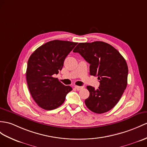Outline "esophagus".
<instances>
[{"label":"esophagus","mask_w":147,"mask_h":147,"mask_svg":"<svg viewBox=\"0 0 147 147\" xmlns=\"http://www.w3.org/2000/svg\"><path fill=\"white\" fill-rule=\"evenodd\" d=\"M75 88L76 89V90H81L82 88H83V87H80V86H75Z\"/></svg>","instance_id":"1"}]
</instances>
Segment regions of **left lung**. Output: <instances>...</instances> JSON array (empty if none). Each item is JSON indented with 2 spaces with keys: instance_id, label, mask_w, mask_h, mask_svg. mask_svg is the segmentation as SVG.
<instances>
[{
  "instance_id": "left-lung-1",
  "label": "left lung",
  "mask_w": 147,
  "mask_h": 147,
  "mask_svg": "<svg viewBox=\"0 0 147 147\" xmlns=\"http://www.w3.org/2000/svg\"><path fill=\"white\" fill-rule=\"evenodd\" d=\"M90 63V74L97 76L100 86L95 90L87 86L90 92L85 100L87 108L96 113H103L119 102L127 85L128 66L117 49L107 43L96 41L79 43L74 49Z\"/></svg>"
}]
</instances>
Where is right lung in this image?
Here are the masks:
<instances>
[{"mask_svg":"<svg viewBox=\"0 0 147 147\" xmlns=\"http://www.w3.org/2000/svg\"><path fill=\"white\" fill-rule=\"evenodd\" d=\"M76 42L55 40L45 43L32 53L28 60L26 78L30 94L42 109L51 110L65 101L72 90L53 76L61 70L66 57Z\"/></svg>","mask_w":147,"mask_h":147,"instance_id":"add662e5","label":"right lung"}]
</instances>
